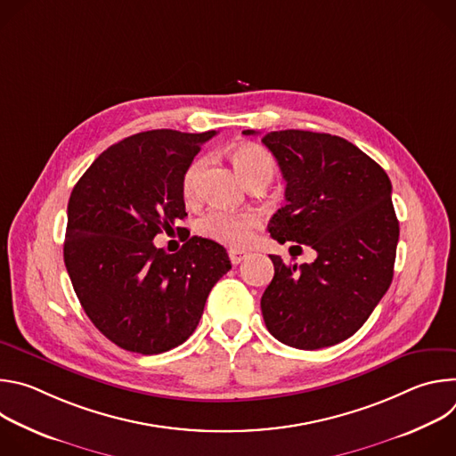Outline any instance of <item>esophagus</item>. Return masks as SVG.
<instances>
[{
  "instance_id": "obj_1",
  "label": "esophagus",
  "mask_w": 456,
  "mask_h": 456,
  "mask_svg": "<svg viewBox=\"0 0 456 456\" xmlns=\"http://www.w3.org/2000/svg\"><path fill=\"white\" fill-rule=\"evenodd\" d=\"M229 257H231V264L232 265H240L243 259L247 257V252L245 250H238V248H231L229 250Z\"/></svg>"
}]
</instances>
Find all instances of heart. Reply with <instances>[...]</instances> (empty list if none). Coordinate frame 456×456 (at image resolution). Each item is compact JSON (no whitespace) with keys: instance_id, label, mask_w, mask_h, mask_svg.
<instances>
[{"instance_id":"1","label":"heart","mask_w":456,"mask_h":456,"mask_svg":"<svg viewBox=\"0 0 456 456\" xmlns=\"http://www.w3.org/2000/svg\"><path fill=\"white\" fill-rule=\"evenodd\" d=\"M232 164L241 176V180L248 185L257 180H271L274 173V160L267 150L257 144H240L232 150ZM206 166L204 159L194 160L183 173L182 192L187 200H191L197 192L199 176ZM259 224L254 213H229L213 209L206 213L199 222V231L209 240L218 243L243 248L254 238V229Z\"/></svg>"}]
</instances>
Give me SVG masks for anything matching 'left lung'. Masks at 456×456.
Instances as JSON below:
<instances>
[{"label": "left lung", "instance_id": "8db88e82", "mask_svg": "<svg viewBox=\"0 0 456 456\" xmlns=\"http://www.w3.org/2000/svg\"><path fill=\"white\" fill-rule=\"evenodd\" d=\"M262 142L287 182L271 236L317 252L303 265L269 254L274 278L262 296L265 324L299 350L334 346L362 327L392 285L399 241L392 182L357 146L330 134L283 129Z\"/></svg>", "mask_w": 456, "mask_h": 456}]
</instances>
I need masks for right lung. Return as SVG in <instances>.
I'll return each instance as SVG.
<instances>
[{
    "label": "right lung",
    "mask_w": 456,
    "mask_h": 456,
    "mask_svg": "<svg viewBox=\"0 0 456 456\" xmlns=\"http://www.w3.org/2000/svg\"><path fill=\"white\" fill-rule=\"evenodd\" d=\"M215 135L151 129L127 137L101 153L70 194L64 265L95 329L127 352L182 345L231 269L213 240L192 236L175 254L153 243L187 216L183 173Z\"/></svg>",
    "instance_id": "obj_1"
}]
</instances>
